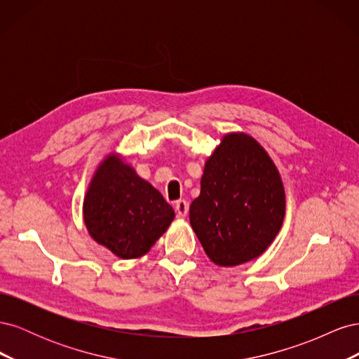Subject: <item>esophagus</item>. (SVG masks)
Segmentation results:
<instances>
[{"label": "esophagus", "instance_id": "34e87169", "mask_svg": "<svg viewBox=\"0 0 359 359\" xmlns=\"http://www.w3.org/2000/svg\"><path fill=\"white\" fill-rule=\"evenodd\" d=\"M175 211H177V215L181 217V219H184L189 214V202L187 201H177L175 203Z\"/></svg>", "mask_w": 359, "mask_h": 359}]
</instances>
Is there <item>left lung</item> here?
I'll use <instances>...</instances> for the list:
<instances>
[{
    "label": "left lung",
    "mask_w": 359,
    "mask_h": 359,
    "mask_svg": "<svg viewBox=\"0 0 359 359\" xmlns=\"http://www.w3.org/2000/svg\"><path fill=\"white\" fill-rule=\"evenodd\" d=\"M285 206L283 182L264 147L250 135L229 133L205 163L190 224L215 265L236 266L274 241Z\"/></svg>",
    "instance_id": "left-lung-1"
}]
</instances>
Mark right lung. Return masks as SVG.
<instances>
[{
    "label": "right lung",
    "instance_id": "add662e5",
    "mask_svg": "<svg viewBox=\"0 0 359 359\" xmlns=\"http://www.w3.org/2000/svg\"><path fill=\"white\" fill-rule=\"evenodd\" d=\"M173 217L161 193L115 153L97 168L83 199V220L93 240L121 259L148 253Z\"/></svg>",
    "mask_w": 359,
    "mask_h": 359
}]
</instances>
